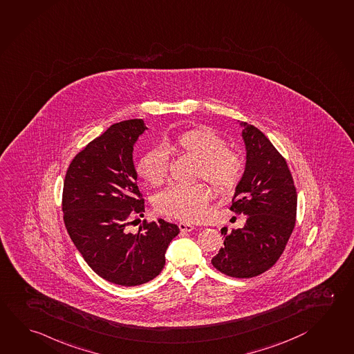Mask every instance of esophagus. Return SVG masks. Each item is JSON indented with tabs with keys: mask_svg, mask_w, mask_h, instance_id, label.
<instances>
[{
	"mask_svg": "<svg viewBox=\"0 0 354 354\" xmlns=\"http://www.w3.org/2000/svg\"><path fill=\"white\" fill-rule=\"evenodd\" d=\"M178 227H180V232H191L194 230V225L188 222H180Z\"/></svg>",
	"mask_w": 354,
	"mask_h": 354,
	"instance_id": "34e87169",
	"label": "esophagus"
}]
</instances>
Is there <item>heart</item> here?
Instances as JSON below:
<instances>
[{"mask_svg":"<svg viewBox=\"0 0 354 354\" xmlns=\"http://www.w3.org/2000/svg\"><path fill=\"white\" fill-rule=\"evenodd\" d=\"M166 147L198 160L197 177L209 180L219 192L234 188L245 169L241 153L225 147V140L208 127L187 131L174 142H167ZM137 172L149 185H162L168 174L167 150L156 147L147 151L137 163ZM211 198L212 192L206 183H176L156 196L154 206L162 214L192 222L203 217Z\"/></svg>","mask_w":354,"mask_h":354,"instance_id":"heart-1","label":"heart"}]
</instances>
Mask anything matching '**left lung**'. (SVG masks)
<instances>
[{"mask_svg": "<svg viewBox=\"0 0 354 354\" xmlns=\"http://www.w3.org/2000/svg\"><path fill=\"white\" fill-rule=\"evenodd\" d=\"M245 167L232 198L231 211L247 217L243 228L221 230L225 242L212 258L214 268L234 278L270 270L281 257L296 225L297 192L282 154L257 127L239 123Z\"/></svg>", "mask_w": 354, "mask_h": 354, "instance_id": "1", "label": "left lung"}]
</instances>
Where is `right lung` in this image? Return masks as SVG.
<instances>
[{"instance_id": "right-lung-1", "label": "right lung", "mask_w": 354, "mask_h": 354, "mask_svg": "<svg viewBox=\"0 0 354 354\" xmlns=\"http://www.w3.org/2000/svg\"><path fill=\"white\" fill-rule=\"evenodd\" d=\"M143 120L115 123L72 160L62 194L64 225L84 261L103 279L133 287L158 276L180 228L165 219L131 233L132 216L145 212L133 147Z\"/></svg>"}]
</instances>
